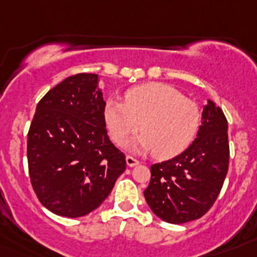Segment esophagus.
I'll return each instance as SVG.
<instances>
[{"label":"esophagus","instance_id":"1","mask_svg":"<svg viewBox=\"0 0 257 257\" xmlns=\"http://www.w3.org/2000/svg\"><path fill=\"white\" fill-rule=\"evenodd\" d=\"M126 163H127V166H128V167H135V166L139 165L140 162H139V161H138V160H135L134 157L127 156V157H126Z\"/></svg>","mask_w":257,"mask_h":257}]
</instances>
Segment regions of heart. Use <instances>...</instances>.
I'll return each mask as SVG.
<instances>
[{
    "mask_svg": "<svg viewBox=\"0 0 257 257\" xmlns=\"http://www.w3.org/2000/svg\"><path fill=\"white\" fill-rule=\"evenodd\" d=\"M103 115L115 144H123L140 127L143 133L127 147L139 154L156 152L158 158H171L185 151L201 123L198 105L162 82L130 88L124 103L109 99Z\"/></svg>",
    "mask_w": 257,
    "mask_h": 257,
    "instance_id": "heart-1",
    "label": "heart"
}]
</instances>
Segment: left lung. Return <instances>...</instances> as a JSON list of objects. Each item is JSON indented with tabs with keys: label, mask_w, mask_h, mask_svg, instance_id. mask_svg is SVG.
I'll return each mask as SVG.
<instances>
[{
	"label": "left lung",
	"mask_w": 257,
	"mask_h": 257,
	"mask_svg": "<svg viewBox=\"0 0 257 257\" xmlns=\"http://www.w3.org/2000/svg\"><path fill=\"white\" fill-rule=\"evenodd\" d=\"M228 165V121L207 99L196 140L172 160L152 165L151 183L144 190L147 203L170 224L199 219L216 201Z\"/></svg>",
	"instance_id": "obj_1"
}]
</instances>
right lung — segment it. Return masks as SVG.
<instances>
[{"mask_svg":"<svg viewBox=\"0 0 257 257\" xmlns=\"http://www.w3.org/2000/svg\"><path fill=\"white\" fill-rule=\"evenodd\" d=\"M100 76L79 73L40 100L28 133L29 176L47 210L85 216L110 194L126 170L124 154L109 140Z\"/></svg>","mask_w":257,"mask_h":257,"instance_id":"right-lung-1","label":"right lung"}]
</instances>
